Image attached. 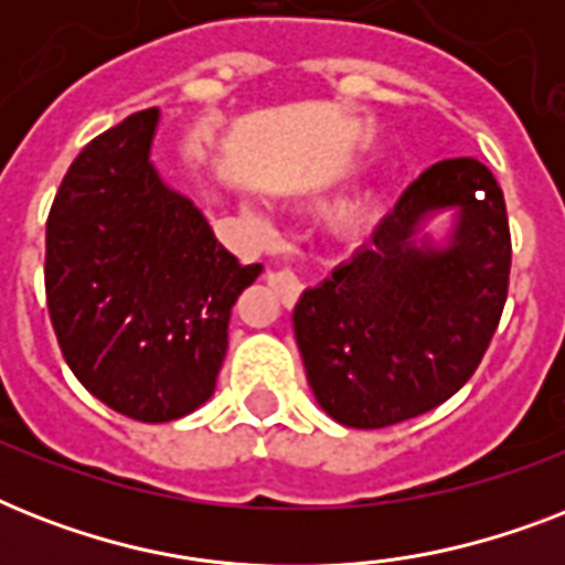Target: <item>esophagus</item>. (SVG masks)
I'll list each match as a JSON object with an SVG mask.
<instances>
[{
  "mask_svg": "<svg viewBox=\"0 0 565 565\" xmlns=\"http://www.w3.org/2000/svg\"><path fill=\"white\" fill-rule=\"evenodd\" d=\"M266 281L278 292V299H281L284 308H292L296 301H299L301 290H305V284L299 281V275L292 273V269H269L266 273Z\"/></svg>",
  "mask_w": 565,
  "mask_h": 565,
  "instance_id": "esophagus-1",
  "label": "esophagus"
}]
</instances>
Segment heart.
Segmentation results:
<instances>
[{
	"label": "heart",
	"mask_w": 565,
	"mask_h": 565,
	"mask_svg": "<svg viewBox=\"0 0 565 565\" xmlns=\"http://www.w3.org/2000/svg\"><path fill=\"white\" fill-rule=\"evenodd\" d=\"M372 211H370V202H354L349 204L343 213H340V228L354 234V231H361L366 222H370Z\"/></svg>",
	"instance_id": "heart-1"
}]
</instances>
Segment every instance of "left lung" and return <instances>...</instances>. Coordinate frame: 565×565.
Instances as JSON below:
<instances>
[{
    "instance_id": "left-lung-1",
    "label": "left lung",
    "mask_w": 565,
    "mask_h": 565,
    "mask_svg": "<svg viewBox=\"0 0 565 565\" xmlns=\"http://www.w3.org/2000/svg\"><path fill=\"white\" fill-rule=\"evenodd\" d=\"M456 225L424 234L437 212ZM510 225L499 181L451 158L404 190L370 246L292 310L308 384L345 428H386L434 411L478 370L508 301Z\"/></svg>"
}]
</instances>
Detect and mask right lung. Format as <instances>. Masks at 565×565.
Returning a JSON list of instances; mask_svg holds the SVG:
<instances>
[{
  "mask_svg": "<svg viewBox=\"0 0 565 565\" xmlns=\"http://www.w3.org/2000/svg\"><path fill=\"white\" fill-rule=\"evenodd\" d=\"M161 110L84 146L46 222V301L66 366L110 411L172 422L213 395L243 266L149 161Z\"/></svg>",
  "mask_w": 565,
  "mask_h": 565,
  "instance_id": "obj_1",
  "label": "right lung"
}]
</instances>
